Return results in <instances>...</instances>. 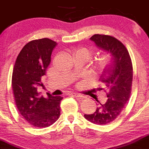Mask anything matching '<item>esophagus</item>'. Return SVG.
Returning <instances> with one entry per match:
<instances>
[{
  "mask_svg": "<svg viewBox=\"0 0 149 149\" xmlns=\"http://www.w3.org/2000/svg\"><path fill=\"white\" fill-rule=\"evenodd\" d=\"M68 95H73V96L76 97L81 98V99H83V98H84V95H81V94H79V93H75V92H69Z\"/></svg>",
  "mask_w": 149,
  "mask_h": 149,
  "instance_id": "obj_1",
  "label": "esophagus"
}]
</instances>
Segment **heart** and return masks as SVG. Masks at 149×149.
<instances>
[{"mask_svg": "<svg viewBox=\"0 0 149 149\" xmlns=\"http://www.w3.org/2000/svg\"><path fill=\"white\" fill-rule=\"evenodd\" d=\"M76 52H81V53H84V54H86V55L88 57H89V54H90V52H89V49H85V48H83V49H80L77 50V51H76ZM106 65H107V63H104L103 64H102V66H103V67H105V66Z\"/></svg>", "mask_w": 149, "mask_h": 149, "instance_id": "b5f03b06", "label": "heart"}]
</instances>
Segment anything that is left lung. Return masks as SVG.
Instances as JSON below:
<instances>
[{
    "label": "left lung",
    "mask_w": 149,
    "mask_h": 149,
    "mask_svg": "<svg viewBox=\"0 0 149 149\" xmlns=\"http://www.w3.org/2000/svg\"><path fill=\"white\" fill-rule=\"evenodd\" d=\"M90 40L111 55V63L99 79L105 87L99 89L107 91L108 100L104 104L99 102L96 111L84 117L95 125H107L114 121L128 103L133 76L132 60L125 46L113 36L95 34Z\"/></svg>",
    "instance_id": "left-lung-1"
}]
</instances>
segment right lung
Here are the masks:
<instances>
[{
  "label": "right lung",
  "mask_w": 149,
  "mask_h": 149,
  "mask_svg": "<svg viewBox=\"0 0 149 149\" xmlns=\"http://www.w3.org/2000/svg\"><path fill=\"white\" fill-rule=\"evenodd\" d=\"M56 46L55 41L47 38L30 41L20 51L13 69L11 82L17 109L36 127H49L60 116L63 97L48 93L45 98L38 92Z\"/></svg>",
  "instance_id": "obj_1"
}]
</instances>
